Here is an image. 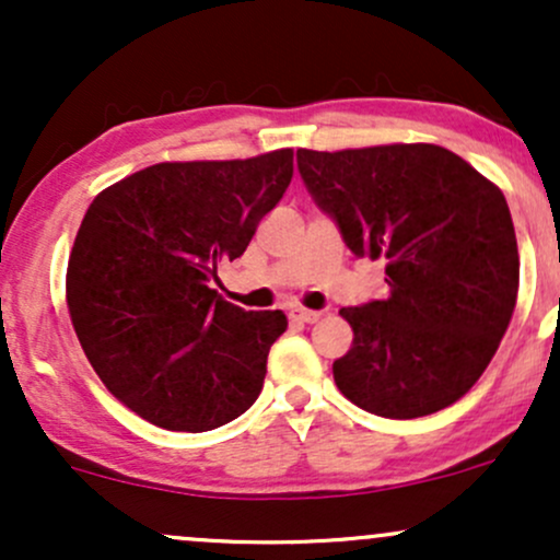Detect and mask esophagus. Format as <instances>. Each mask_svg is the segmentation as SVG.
Returning <instances> with one entry per match:
<instances>
[{
  "label": "esophagus",
  "mask_w": 560,
  "mask_h": 560,
  "mask_svg": "<svg viewBox=\"0 0 560 560\" xmlns=\"http://www.w3.org/2000/svg\"><path fill=\"white\" fill-rule=\"evenodd\" d=\"M289 318L298 320V324H316V320L320 318V313L307 311V307H292V311H289Z\"/></svg>",
  "instance_id": "esophagus-1"
}]
</instances>
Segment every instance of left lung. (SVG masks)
<instances>
[{"label":"left lung","mask_w":560,"mask_h":560,"mask_svg":"<svg viewBox=\"0 0 560 560\" xmlns=\"http://www.w3.org/2000/svg\"><path fill=\"white\" fill-rule=\"evenodd\" d=\"M298 171L352 255L387 260L389 298L339 311L352 326V347L334 361L339 392L384 419L458 402L516 307L503 191L436 144L298 150Z\"/></svg>","instance_id":"8db88e82"}]
</instances>
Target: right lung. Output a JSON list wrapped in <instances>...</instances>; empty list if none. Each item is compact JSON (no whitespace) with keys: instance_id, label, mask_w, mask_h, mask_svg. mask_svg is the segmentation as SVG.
<instances>
[{"instance_id":"add662e5","label":"right lung","mask_w":560,"mask_h":560,"mask_svg":"<svg viewBox=\"0 0 560 560\" xmlns=\"http://www.w3.org/2000/svg\"><path fill=\"white\" fill-rule=\"evenodd\" d=\"M292 171V150L158 163L89 205L68 260L70 320L102 384L144 421L210 432L258 400L287 316L231 305L213 281Z\"/></svg>"}]
</instances>
